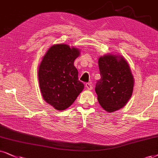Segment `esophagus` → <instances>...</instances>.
I'll return each mask as SVG.
<instances>
[{"mask_svg":"<svg viewBox=\"0 0 158 158\" xmlns=\"http://www.w3.org/2000/svg\"><path fill=\"white\" fill-rule=\"evenodd\" d=\"M85 87H86V88H87V89H89V90H91V89H93V85H92L91 82L86 83Z\"/></svg>","mask_w":158,"mask_h":158,"instance_id":"esophagus-1","label":"esophagus"}]
</instances>
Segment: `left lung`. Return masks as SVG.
Wrapping results in <instances>:
<instances>
[{"label": "left lung", "mask_w": 158, "mask_h": 158, "mask_svg": "<svg viewBox=\"0 0 158 158\" xmlns=\"http://www.w3.org/2000/svg\"><path fill=\"white\" fill-rule=\"evenodd\" d=\"M101 79L95 93L103 109L113 112L123 108L132 95L133 77L128 63L123 57L107 55L98 60Z\"/></svg>", "instance_id": "left-lung-1"}]
</instances>
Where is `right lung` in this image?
<instances>
[{
  "label": "right lung",
  "mask_w": 158,
  "mask_h": 158,
  "mask_svg": "<svg viewBox=\"0 0 158 158\" xmlns=\"http://www.w3.org/2000/svg\"><path fill=\"white\" fill-rule=\"evenodd\" d=\"M79 55L78 49L56 44L49 48L39 65V86L44 100L57 110L69 108L84 89L73 65Z\"/></svg>",
  "instance_id": "right-lung-1"
}]
</instances>
